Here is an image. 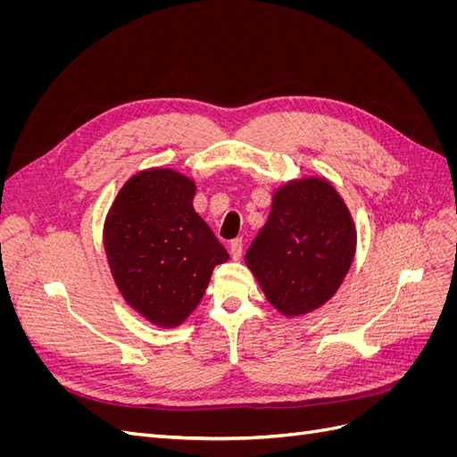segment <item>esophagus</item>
<instances>
[{
  "label": "esophagus",
  "instance_id": "1",
  "mask_svg": "<svg viewBox=\"0 0 457 457\" xmlns=\"http://www.w3.org/2000/svg\"><path fill=\"white\" fill-rule=\"evenodd\" d=\"M242 253H244V240L242 238H234L230 242V255H232V259L238 261L242 257Z\"/></svg>",
  "mask_w": 457,
  "mask_h": 457
}]
</instances>
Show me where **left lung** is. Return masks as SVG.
<instances>
[{"label":"left lung","mask_w":457,"mask_h":457,"mask_svg":"<svg viewBox=\"0 0 457 457\" xmlns=\"http://www.w3.org/2000/svg\"><path fill=\"white\" fill-rule=\"evenodd\" d=\"M356 247L353 217L324 179L276 190L269 220L245 253L270 305L286 316L307 314L334 295Z\"/></svg>","instance_id":"obj_1"}]
</instances>
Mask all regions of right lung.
<instances>
[{"instance_id":"add662e5","label":"right lung","mask_w":457,"mask_h":457,"mask_svg":"<svg viewBox=\"0 0 457 457\" xmlns=\"http://www.w3.org/2000/svg\"><path fill=\"white\" fill-rule=\"evenodd\" d=\"M196 187L173 170H146L121 187L104 223L120 292L152 324L173 328L198 307L228 253L195 212Z\"/></svg>"}]
</instances>
